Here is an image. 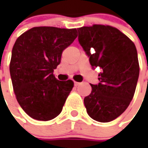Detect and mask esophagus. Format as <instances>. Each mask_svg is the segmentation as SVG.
<instances>
[{"instance_id": "34e87169", "label": "esophagus", "mask_w": 148, "mask_h": 148, "mask_svg": "<svg viewBox=\"0 0 148 148\" xmlns=\"http://www.w3.org/2000/svg\"><path fill=\"white\" fill-rule=\"evenodd\" d=\"M80 84H81V83L77 82H74V85H75V86H79Z\"/></svg>"}]
</instances>
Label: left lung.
Here are the masks:
<instances>
[{
  "instance_id": "left-lung-1",
  "label": "left lung",
  "mask_w": 148,
  "mask_h": 148,
  "mask_svg": "<svg viewBox=\"0 0 148 148\" xmlns=\"http://www.w3.org/2000/svg\"><path fill=\"white\" fill-rule=\"evenodd\" d=\"M77 30L90 65L102 69L99 83L90 85L91 93L84 99L87 114L98 122H110L122 114L134 98L139 76L135 44L110 25H93Z\"/></svg>"
}]
</instances>
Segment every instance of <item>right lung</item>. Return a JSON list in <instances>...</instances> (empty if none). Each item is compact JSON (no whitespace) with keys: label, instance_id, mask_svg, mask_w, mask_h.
I'll use <instances>...</instances> for the list:
<instances>
[{"label":"right lung","instance_id":"1","mask_svg":"<svg viewBox=\"0 0 148 148\" xmlns=\"http://www.w3.org/2000/svg\"><path fill=\"white\" fill-rule=\"evenodd\" d=\"M77 37V29L40 26L16 39L10 73L16 99L32 119L49 121L62 112L74 82L58 81L53 70L61 62L63 50Z\"/></svg>","mask_w":148,"mask_h":148}]
</instances>
